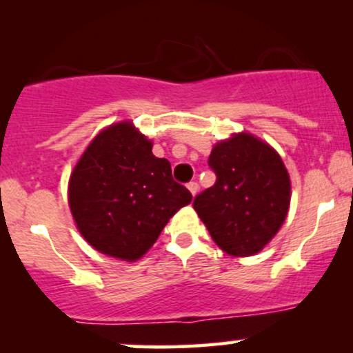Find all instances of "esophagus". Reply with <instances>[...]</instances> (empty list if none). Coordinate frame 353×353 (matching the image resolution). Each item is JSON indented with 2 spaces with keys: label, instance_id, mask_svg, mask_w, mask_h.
Returning a JSON list of instances; mask_svg holds the SVG:
<instances>
[{
  "label": "esophagus",
  "instance_id": "1",
  "mask_svg": "<svg viewBox=\"0 0 353 353\" xmlns=\"http://www.w3.org/2000/svg\"><path fill=\"white\" fill-rule=\"evenodd\" d=\"M188 189L190 190V194H192V196H196L197 194V190H199V184H197V182H189L188 184Z\"/></svg>",
  "mask_w": 353,
  "mask_h": 353
}]
</instances>
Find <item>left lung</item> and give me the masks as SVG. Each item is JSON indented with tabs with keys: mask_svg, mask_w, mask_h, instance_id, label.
<instances>
[{
	"mask_svg": "<svg viewBox=\"0 0 353 353\" xmlns=\"http://www.w3.org/2000/svg\"><path fill=\"white\" fill-rule=\"evenodd\" d=\"M216 184L194 197V209L224 252L247 257L281 229L290 204V179L281 156L257 137L236 134L214 145Z\"/></svg>",
	"mask_w": 353,
	"mask_h": 353,
	"instance_id": "left-lung-1",
	"label": "left lung"
}]
</instances>
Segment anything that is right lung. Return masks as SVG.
Listing matches in <instances>:
<instances>
[{"label": "right lung", "instance_id": "add662e5", "mask_svg": "<svg viewBox=\"0 0 353 353\" xmlns=\"http://www.w3.org/2000/svg\"><path fill=\"white\" fill-rule=\"evenodd\" d=\"M70 208L83 237L99 252L136 261L169 219L192 201L172 179L171 163L131 123L109 125L88 145L70 179Z\"/></svg>", "mask_w": 353, "mask_h": 353}]
</instances>
